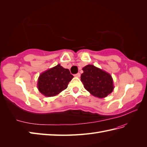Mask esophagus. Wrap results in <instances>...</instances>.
<instances>
[{
	"mask_svg": "<svg viewBox=\"0 0 147 147\" xmlns=\"http://www.w3.org/2000/svg\"><path fill=\"white\" fill-rule=\"evenodd\" d=\"M74 76L75 77H78V78H79L80 76V73H77V74H74Z\"/></svg>",
	"mask_w": 147,
	"mask_h": 147,
	"instance_id": "obj_1",
	"label": "esophagus"
}]
</instances>
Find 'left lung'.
Here are the masks:
<instances>
[{
  "instance_id": "left-lung-1",
  "label": "left lung",
  "mask_w": 147,
  "mask_h": 147,
  "mask_svg": "<svg viewBox=\"0 0 147 147\" xmlns=\"http://www.w3.org/2000/svg\"><path fill=\"white\" fill-rule=\"evenodd\" d=\"M83 71L81 81L84 88L92 95L105 98L113 91V80L110 74L90 64L84 67Z\"/></svg>"
}]
</instances>
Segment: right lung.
I'll list each match as a JSON object with an SVG mask.
<instances>
[{"label": "right lung", "mask_w": 147, "mask_h": 147, "mask_svg": "<svg viewBox=\"0 0 147 147\" xmlns=\"http://www.w3.org/2000/svg\"><path fill=\"white\" fill-rule=\"evenodd\" d=\"M73 77L68 69L57 64L40 74L37 86L42 95L45 96H54L66 89L69 82Z\"/></svg>", "instance_id": "obj_1"}]
</instances>
